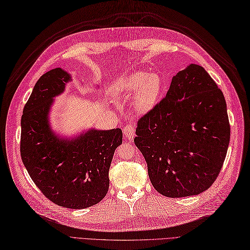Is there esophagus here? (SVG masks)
<instances>
[{"mask_svg": "<svg viewBox=\"0 0 250 250\" xmlns=\"http://www.w3.org/2000/svg\"><path fill=\"white\" fill-rule=\"evenodd\" d=\"M123 132H124V136L128 139V140H131L133 137H135V132H136V126L131 124V123H128L126 124L124 126V129H123Z\"/></svg>", "mask_w": 250, "mask_h": 250, "instance_id": "34e87169", "label": "esophagus"}]
</instances>
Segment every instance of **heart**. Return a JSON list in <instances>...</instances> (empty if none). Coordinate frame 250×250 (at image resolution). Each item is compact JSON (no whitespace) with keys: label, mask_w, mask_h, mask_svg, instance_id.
<instances>
[{"label":"heart","mask_w":250,"mask_h":250,"mask_svg":"<svg viewBox=\"0 0 250 250\" xmlns=\"http://www.w3.org/2000/svg\"><path fill=\"white\" fill-rule=\"evenodd\" d=\"M161 89L162 83L159 76L142 71L121 76L113 84L115 94L129 95L135 92L132 109L138 114L146 113L153 109L159 100Z\"/></svg>","instance_id":"heart-1"}]
</instances>
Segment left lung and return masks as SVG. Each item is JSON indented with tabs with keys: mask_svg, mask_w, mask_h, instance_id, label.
<instances>
[{
	"mask_svg": "<svg viewBox=\"0 0 250 250\" xmlns=\"http://www.w3.org/2000/svg\"><path fill=\"white\" fill-rule=\"evenodd\" d=\"M136 135L158 192L172 198L197 195L213 185L227 155L230 125L224 94L203 66L191 63L138 121Z\"/></svg>",
	"mask_w": 250,
	"mask_h": 250,
	"instance_id": "1",
	"label": "left lung"
}]
</instances>
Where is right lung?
I'll return each mask as SVG.
<instances>
[{"label":"right lung","instance_id":"add662e5","mask_svg":"<svg viewBox=\"0 0 250 250\" xmlns=\"http://www.w3.org/2000/svg\"><path fill=\"white\" fill-rule=\"evenodd\" d=\"M70 81V74L56 68L36 83L23 109L20 150L30 178L46 198L64 208L84 209L106 196L109 168L123 133L115 128L89 129L72 139L56 135L48 113Z\"/></svg>","mask_w":250,"mask_h":250}]
</instances>
